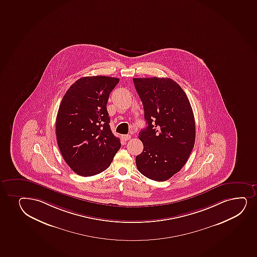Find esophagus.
<instances>
[{
    "instance_id": "1",
    "label": "esophagus",
    "mask_w": 257,
    "mask_h": 257,
    "mask_svg": "<svg viewBox=\"0 0 257 257\" xmlns=\"http://www.w3.org/2000/svg\"><path fill=\"white\" fill-rule=\"evenodd\" d=\"M121 138H122V140L125 141V142H127L128 140L131 139V136H130V135H124V136H121Z\"/></svg>"
}]
</instances>
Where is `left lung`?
Listing matches in <instances>:
<instances>
[{
    "instance_id": "obj_1",
    "label": "left lung",
    "mask_w": 257,
    "mask_h": 257,
    "mask_svg": "<svg viewBox=\"0 0 257 257\" xmlns=\"http://www.w3.org/2000/svg\"><path fill=\"white\" fill-rule=\"evenodd\" d=\"M148 127L139 133L144 148L136 156L138 171L152 180H168L183 168L195 139L189 98L170 78H134Z\"/></svg>"
}]
</instances>
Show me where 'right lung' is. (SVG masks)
<instances>
[{"label": "right lung", "mask_w": 257, "mask_h": 257, "mask_svg": "<svg viewBox=\"0 0 257 257\" xmlns=\"http://www.w3.org/2000/svg\"><path fill=\"white\" fill-rule=\"evenodd\" d=\"M118 82L113 77H82L62 97L56 115L57 144L68 166L82 177L105 171L121 148L106 108Z\"/></svg>", "instance_id": "right-lung-1"}]
</instances>
